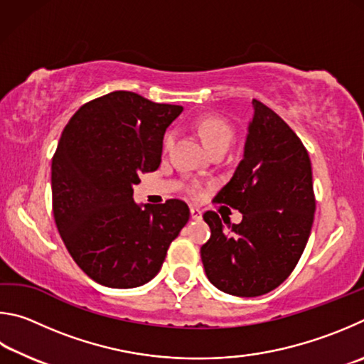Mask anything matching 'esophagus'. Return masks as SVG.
Returning <instances> with one entry per match:
<instances>
[{
  "label": "esophagus",
  "instance_id": "1",
  "mask_svg": "<svg viewBox=\"0 0 364 364\" xmlns=\"http://www.w3.org/2000/svg\"><path fill=\"white\" fill-rule=\"evenodd\" d=\"M190 215H192V219H193V220H201V218H203V213L200 211L198 208L192 206V208H190Z\"/></svg>",
  "mask_w": 364,
  "mask_h": 364
}]
</instances>
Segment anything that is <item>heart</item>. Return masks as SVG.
<instances>
[{
  "label": "heart",
  "mask_w": 364,
  "mask_h": 364,
  "mask_svg": "<svg viewBox=\"0 0 364 364\" xmlns=\"http://www.w3.org/2000/svg\"><path fill=\"white\" fill-rule=\"evenodd\" d=\"M198 132L203 139V142L208 146L211 153L215 151H227L230 149L233 142V129L232 126L227 123L225 119L218 117H208L203 118L198 123ZM172 140H174V134L169 132L164 137V149L171 146Z\"/></svg>",
  "instance_id": "heart-1"
}]
</instances>
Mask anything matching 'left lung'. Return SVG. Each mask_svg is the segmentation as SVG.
Here are the masks:
<instances>
[{"label": "left lung", "instance_id": "obj_1", "mask_svg": "<svg viewBox=\"0 0 364 364\" xmlns=\"http://www.w3.org/2000/svg\"><path fill=\"white\" fill-rule=\"evenodd\" d=\"M252 108L243 159L214 198L238 209L243 220L203 215L211 228L201 246L206 277L238 297L267 294L291 275L315 215L311 163L301 139L262 102L252 99Z\"/></svg>", "mask_w": 364, "mask_h": 364}]
</instances>
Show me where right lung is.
Segmentation results:
<instances>
[{
    "instance_id": "1",
    "label": "right lung",
    "mask_w": 364,
    "mask_h": 364,
    "mask_svg": "<svg viewBox=\"0 0 364 364\" xmlns=\"http://www.w3.org/2000/svg\"><path fill=\"white\" fill-rule=\"evenodd\" d=\"M181 105L114 91L82 105L63 129L50 166L53 213L80 269L107 288L149 283L188 222L181 200L139 206L132 187L161 163L163 136Z\"/></svg>"
}]
</instances>
